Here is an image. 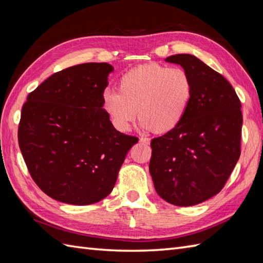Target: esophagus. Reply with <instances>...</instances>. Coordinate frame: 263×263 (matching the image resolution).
Instances as JSON below:
<instances>
[{"label":"esophagus","instance_id":"obj_1","mask_svg":"<svg viewBox=\"0 0 263 263\" xmlns=\"http://www.w3.org/2000/svg\"><path fill=\"white\" fill-rule=\"evenodd\" d=\"M140 142L141 143H149L150 142V139L147 137H141L140 138Z\"/></svg>","mask_w":263,"mask_h":263}]
</instances>
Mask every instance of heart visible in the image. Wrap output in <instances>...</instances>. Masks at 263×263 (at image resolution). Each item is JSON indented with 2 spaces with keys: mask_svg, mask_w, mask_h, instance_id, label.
<instances>
[{
  "mask_svg": "<svg viewBox=\"0 0 263 263\" xmlns=\"http://www.w3.org/2000/svg\"><path fill=\"white\" fill-rule=\"evenodd\" d=\"M117 92H105L104 102L115 125L127 130L138 116L155 133L174 130L185 117L193 96L191 76L183 68L159 63L137 66L117 82Z\"/></svg>",
  "mask_w": 263,
  "mask_h": 263,
  "instance_id": "b5f03b06",
  "label": "heart"
}]
</instances>
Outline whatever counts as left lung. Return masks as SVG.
Wrapping results in <instances>:
<instances>
[{"label": "left lung", "instance_id": "1", "mask_svg": "<svg viewBox=\"0 0 263 263\" xmlns=\"http://www.w3.org/2000/svg\"><path fill=\"white\" fill-rule=\"evenodd\" d=\"M180 64L193 81V96L180 125L152 140L149 172L161 199L178 206L199 204L221 191L241 156V100L220 73L190 54Z\"/></svg>", "mask_w": 263, "mask_h": 263}]
</instances>
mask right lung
<instances>
[{
  "mask_svg": "<svg viewBox=\"0 0 263 263\" xmlns=\"http://www.w3.org/2000/svg\"><path fill=\"white\" fill-rule=\"evenodd\" d=\"M113 66H70L41 83L22 106L18 141L32 180L61 202L96 203L113 191L138 138L121 133L104 106Z\"/></svg>",
  "mask_w": 263,
  "mask_h": 263,
  "instance_id": "obj_1",
  "label": "right lung"
}]
</instances>
